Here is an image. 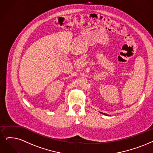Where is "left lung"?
<instances>
[{
	"label": "left lung",
	"instance_id": "obj_1",
	"mask_svg": "<svg viewBox=\"0 0 153 153\" xmlns=\"http://www.w3.org/2000/svg\"><path fill=\"white\" fill-rule=\"evenodd\" d=\"M100 114H103V115H107V116H111V115H107V114H105V113H103V112H100Z\"/></svg>",
	"mask_w": 153,
	"mask_h": 153
}]
</instances>
